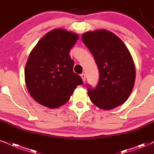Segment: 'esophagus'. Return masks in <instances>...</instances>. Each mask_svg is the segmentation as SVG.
Returning a JSON list of instances; mask_svg holds the SVG:
<instances>
[{"label":"esophagus","mask_w":154,"mask_h":154,"mask_svg":"<svg viewBox=\"0 0 154 154\" xmlns=\"http://www.w3.org/2000/svg\"><path fill=\"white\" fill-rule=\"evenodd\" d=\"M80 76H81V77H82L83 82H85V79H86V75H85V73H82V74H81V75H80Z\"/></svg>","instance_id":"1"}]
</instances>
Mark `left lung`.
Here are the masks:
<instances>
[{
	"instance_id": "1",
	"label": "left lung",
	"mask_w": 154,
	"mask_h": 154,
	"mask_svg": "<svg viewBox=\"0 0 154 154\" xmlns=\"http://www.w3.org/2000/svg\"><path fill=\"white\" fill-rule=\"evenodd\" d=\"M82 42L93 55L99 81L88 84V95L96 106L111 110L126 101L134 86L136 69L132 57L121 39L105 29L84 33Z\"/></svg>"
}]
</instances>
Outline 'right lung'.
I'll return each instance as SVG.
<instances>
[{
	"mask_svg": "<svg viewBox=\"0 0 154 154\" xmlns=\"http://www.w3.org/2000/svg\"><path fill=\"white\" fill-rule=\"evenodd\" d=\"M79 36L64 29L48 32L31 51L25 66V82L29 94L39 104L57 108L69 100L83 82L73 72L70 49Z\"/></svg>",
	"mask_w": 154,
	"mask_h": 154,
	"instance_id": "obj_1",
	"label": "right lung"
}]
</instances>
